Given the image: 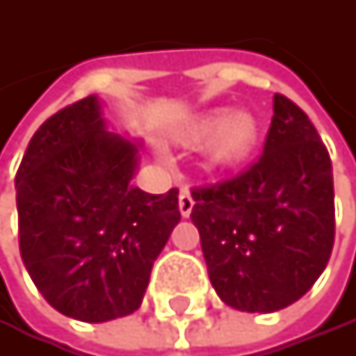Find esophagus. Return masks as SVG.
<instances>
[{"label": "esophagus", "mask_w": 356, "mask_h": 356, "mask_svg": "<svg viewBox=\"0 0 356 356\" xmlns=\"http://www.w3.org/2000/svg\"><path fill=\"white\" fill-rule=\"evenodd\" d=\"M192 209H194V198L190 196L188 190H181L179 192V211H181V216L184 218H190Z\"/></svg>", "instance_id": "34e87169"}]
</instances>
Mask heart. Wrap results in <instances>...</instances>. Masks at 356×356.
<instances>
[{"mask_svg":"<svg viewBox=\"0 0 356 356\" xmlns=\"http://www.w3.org/2000/svg\"><path fill=\"white\" fill-rule=\"evenodd\" d=\"M190 147H207L209 164L220 170L235 168L243 164L261 138V126L252 113L237 111L230 113L218 108L196 117L181 134Z\"/></svg>","mask_w":356,"mask_h":356,"instance_id":"obj_1","label":"heart"}]
</instances>
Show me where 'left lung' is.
<instances>
[{
    "instance_id": "1",
    "label": "left lung",
    "mask_w": 356,
    "mask_h": 356,
    "mask_svg": "<svg viewBox=\"0 0 356 356\" xmlns=\"http://www.w3.org/2000/svg\"><path fill=\"white\" fill-rule=\"evenodd\" d=\"M192 222L220 299L241 312H277L325 271L335 237L333 168L309 117L273 95L263 156L248 170L192 190Z\"/></svg>"
}]
</instances>
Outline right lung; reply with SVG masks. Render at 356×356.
<instances>
[{
    "label": "right lung",
    "instance_id": "obj_1",
    "mask_svg": "<svg viewBox=\"0 0 356 356\" xmlns=\"http://www.w3.org/2000/svg\"><path fill=\"white\" fill-rule=\"evenodd\" d=\"M138 147L106 130L95 95L38 128L17 172L19 248L61 314L106 323L140 307L156 258L181 220L179 190L132 186Z\"/></svg>",
    "mask_w": 356,
    "mask_h": 356
}]
</instances>
